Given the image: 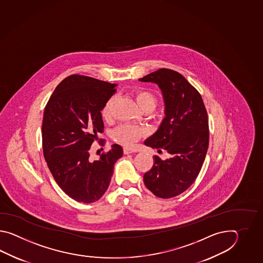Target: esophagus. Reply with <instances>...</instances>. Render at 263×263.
Here are the masks:
<instances>
[{
    "label": "esophagus",
    "instance_id": "esophagus-1",
    "mask_svg": "<svg viewBox=\"0 0 263 263\" xmlns=\"http://www.w3.org/2000/svg\"><path fill=\"white\" fill-rule=\"evenodd\" d=\"M124 154H130V153H134V152H136V151L134 149V148H130V147H124Z\"/></svg>",
    "mask_w": 263,
    "mask_h": 263
}]
</instances>
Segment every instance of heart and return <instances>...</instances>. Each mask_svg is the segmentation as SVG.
I'll list each match as a JSON object with an SVG mask.
<instances>
[{
	"label": "heart",
	"mask_w": 263,
	"mask_h": 263,
	"mask_svg": "<svg viewBox=\"0 0 263 263\" xmlns=\"http://www.w3.org/2000/svg\"><path fill=\"white\" fill-rule=\"evenodd\" d=\"M135 98L141 109L149 107L154 110V108L156 106V97L147 90H140L136 93ZM112 102V98L107 101L101 111L102 118L104 119H108L111 117ZM145 129L141 127L132 125V124H123L119 126L118 129H115L114 138L123 145H134L135 142H137L145 134Z\"/></svg>",
	"instance_id": "1"
}]
</instances>
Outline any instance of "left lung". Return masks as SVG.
Here are the masks:
<instances>
[{
    "label": "left lung",
    "instance_id": "obj_1",
    "mask_svg": "<svg viewBox=\"0 0 263 263\" xmlns=\"http://www.w3.org/2000/svg\"><path fill=\"white\" fill-rule=\"evenodd\" d=\"M139 81L156 84L164 102V118L145 145L170 155L154 157L144 182L158 197L171 198L187 190L201 169L209 146L207 111L198 91L177 71L161 68Z\"/></svg>",
    "mask_w": 263,
    "mask_h": 263
}]
</instances>
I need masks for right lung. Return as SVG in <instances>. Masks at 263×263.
I'll return each instance as SVG.
<instances>
[{
    "mask_svg": "<svg viewBox=\"0 0 263 263\" xmlns=\"http://www.w3.org/2000/svg\"><path fill=\"white\" fill-rule=\"evenodd\" d=\"M117 85L71 75L57 85L45 108V160L56 183L76 201L99 200L109 187L115 163L123 155V148L115 144L98 161L89 160L90 146L104 128L101 112Z\"/></svg>",
    "mask_w": 263,
    "mask_h": 263,
    "instance_id": "right-lung-1",
    "label": "right lung"
}]
</instances>
